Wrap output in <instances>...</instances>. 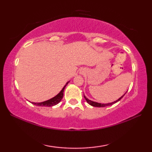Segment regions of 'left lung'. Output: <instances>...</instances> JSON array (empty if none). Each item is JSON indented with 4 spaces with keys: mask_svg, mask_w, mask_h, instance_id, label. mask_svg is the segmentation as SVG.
<instances>
[{
    "mask_svg": "<svg viewBox=\"0 0 152 152\" xmlns=\"http://www.w3.org/2000/svg\"><path fill=\"white\" fill-rule=\"evenodd\" d=\"M125 94H126V92H125ZM125 94H124V95H125ZM124 95H123L122 96H121L119 99L117 100L116 101H115V102H110V103H107V104H101V103H99V102H96L92 101H91V100H89V99H87V98H86L85 96H84V97L85 98V99H86V101H87V102H88V103L89 104H91V106L96 107H104L109 106V105H112V104H113L116 103L117 102L119 101L121 99L123 96H124Z\"/></svg>",
    "mask_w": 152,
    "mask_h": 152,
    "instance_id": "8db88e82",
    "label": "left lung"
}]
</instances>
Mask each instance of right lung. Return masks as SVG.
Segmentation results:
<instances>
[{"mask_svg": "<svg viewBox=\"0 0 152 152\" xmlns=\"http://www.w3.org/2000/svg\"><path fill=\"white\" fill-rule=\"evenodd\" d=\"M68 82H67L66 84L64 86V88L62 90L59 92V93L56 95V96L53 97L52 99H51L50 100H48V101H44V102H31L33 104L37 105V106H39V107H52L54 106V105L58 104L59 102L61 101V100L62 99L63 96H64V88H65L66 86L68 84Z\"/></svg>", "mask_w": 152, "mask_h": 152, "instance_id": "obj_1", "label": "right lung"}]
</instances>
